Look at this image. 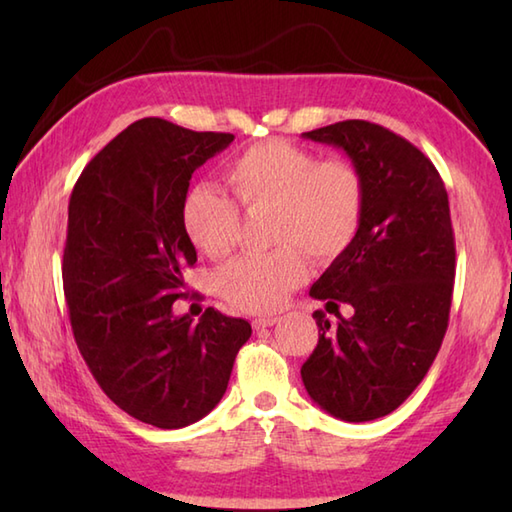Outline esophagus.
I'll return each mask as SVG.
<instances>
[{
    "instance_id": "esophagus-1",
    "label": "esophagus",
    "mask_w": 512,
    "mask_h": 512,
    "mask_svg": "<svg viewBox=\"0 0 512 512\" xmlns=\"http://www.w3.org/2000/svg\"><path fill=\"white\" fill-rule=\"evenodd\" d=\"M277 323V317H259V319H253V328L255 330H264V328H270V325Z\"/></svg>"
}]
</instances>
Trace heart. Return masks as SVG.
I'll return each instance as SVG.
<instances>
[{
  "label": "heart",
  "instance_id": "1",
  "mask_svg": "<svg viewBox=\"0 0 512 512\" xmlns=\"http://www.w3.org/2000/svg\"><path fill=\"white\" fill-rule=\"evenodd\" d=\"M226 180L244 211H273L270 242L287 244L268 255H246L222 270L217 290L237 310H277L306 279L299 247L325 264L341 257L361 231L365 180L350 160H319L288 140H262L228 165ZM180 215L184 233L206 257L224 259L239 244L242 217L220 191L193 189Z\"/></svg>",
  "mask_w": 512,
  "mask_h": 512
}]
</instances>
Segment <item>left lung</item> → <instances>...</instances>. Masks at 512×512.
I'll return each instance as SVG.
<instances>
[{"label": "left lung", "instance_id": "obj_1", "mask_svg": "<svg viewBox=\"0 0 512 512\" xmlns=\"http://www.w3.org/2000/svg\"><path fill=\"white\" fill-rule=\"evenodd\" d=\"M343 149L365 180L354 244L314 281L325 310L352 306L301 367L308 396L330 416L367 422L398 409L427 376L449 325L455 242L449 195L433 162L409 140L367 121L301 134Z\"/></svg>", "mask_w": 512, "mask_h": 512}]
</instances>
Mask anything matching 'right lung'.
<instances>
[{"mask_svg": "<svg viewBox=\"0 0 512 512\" xmlns=\"http://www.w3.org/2000/svg\"><path fill=\"white\" fill-rule=\"evenodd\" d=\"M233 134L165 118L123 129L83 169L68 206L63 292L74 341L114 405L158 429H182L222 400L250 323L206 308L173 314L198 262L182 202L193 171Z\"/></svg>", "mask_w": 512, "mask_h": 512, "instance_id": "right-lung-1", "label": "right lung"}]
</instances>
